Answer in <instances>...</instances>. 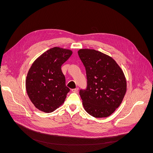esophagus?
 I'll list each match as a JSON object with an SVG mask.
<instances>
[{
  "label": "esophagus",
  "instance_id": "34e87169",
  "mask_svg": "<svg viewBox=\"0 0 153 153\" xmlns=\"http://www.w3.org/2000/svg\"><path fill=\"white\" fill-rule=\"evenodd\" d=\"M78 90H79V88H76V89H72V92H75V93H77L78 92Z\"/></svg>",
  "mask_w": 153,
  "mask_h": 153
}]
</instances>
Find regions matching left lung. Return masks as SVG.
<instances>
[{"mask_svg":"<svg viewBox=\"0 0 153 153\" xmlns=\"http://www.w3.org/2000/svg\"><path fill=\"white\" fill-rule=\"evenodd\" d=\"M78 55L86 71L87 86L80 90L84 110L95 118L107 117L120 105L126 92L123 72L110 56L81 49Z\"/></svg>","mask_w":153,"mask_h":153,"instance_id":"8db88e82","label":"left lung"}]
</instances>
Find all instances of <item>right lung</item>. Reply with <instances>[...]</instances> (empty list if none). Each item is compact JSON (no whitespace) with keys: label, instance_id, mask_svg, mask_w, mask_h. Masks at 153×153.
I'll return each mask as SVG.
<instances>
[{"label":"right lung","instance_id":"right-lung-1","mask_svg":"<svg viewBox=\"0 0 153 153\" xmlns=\"http://www.w3.org/2000/svg\"><path fill=\"white\" fill-rule=\"evenodd\" d=\"M72 54L70 50L54 47L32 64L25 86L28 97L39 110L51 113L64 102L70 89L66 85L61 67Z\"/></svg>","mask_w":153,"mask_h":153}]
</instances>
